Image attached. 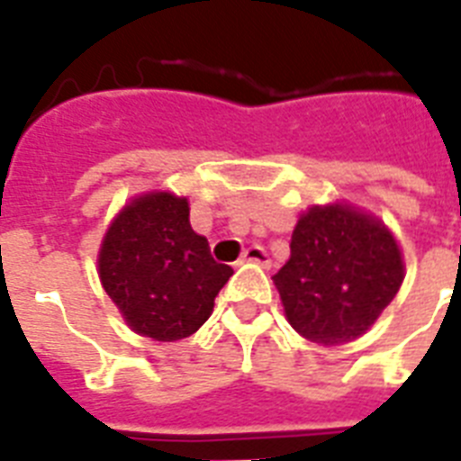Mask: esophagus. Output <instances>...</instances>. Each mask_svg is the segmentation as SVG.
Segmentation results:
<instances>
[{
  "label": "esophagus",
  "mask_w": 461,
  "mask_h": 461,
  "mask_svg": "<svg viewBox=\"0 0 461 461\" xmlns=\"http://www.w3.org/2000/svg\"><path fill=\"white\" fill-rule=\"evenodd\" d=\"M240 261H252V264H261V267H271V257H268L267 249L259 248V245L245 249Z\"/></svg>",
  "instance_id": "34e87169"
}]
</instances>
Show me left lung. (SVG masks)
<instances>
[{"label": "left lung", "mask_w": 461, "mask_h": 461, "mask_svg": "<svg viewBox=\"0 0 461 461\" xmlns=\"http://www.w3.org/2000/svg\"><path fill=\"white\" fill-rule=\"evenodd\" d=\"M404 278L402 254L381 221L355 209L312 207L274 276L290 326L319 345H342L374 326Z\"/></svg>", "instance_id": "obj_1"}]
</instances>
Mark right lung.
<instances>
[{
	"label": "right lung",
	"mask_w": 461,
	"mask_h": 461,
	"mask_svg": "<svg viewBox=\"0 0 461 461\" xmlns=\"http://www.w3.org/2000/svg\"><path fill=\"white\" fill-rule=\"evenodd\" d=\"M233 268L213 261L190 226L185 197L149 193L113 219L99 249V278L135 333L161 342L193 335Z\"/></svg>",
	"instance_id": "obj_1"
}]
</instances>
